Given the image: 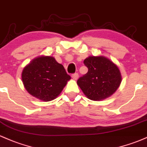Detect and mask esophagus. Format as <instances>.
Segmentation results:
<instances>
[{
  "instance_id": "esophagus-1",
  "label": "esophagus",
  "mask_w": 147,
  "mask_h": 147,
  "mask_svg": "<svg viewBox=\"0 0 147 147\" xmlns=\"http://www.w3.org/2000/svg\"><path fill=\"white\" fill-rule=\"evenodd\" d=\"M72 78L75 80H77V79L79 78V75L77 73H75V74H72Z\"/></svg>"
}]
</instances>
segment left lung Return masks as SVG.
<instances>
[{
  "label": "left lung",
  "instance_id": "1",
  "mask_svg": "<svg viewBox=\"0 0 147 147\" xmlns=\"http://www.w3.org/2000/svg\"><path fill=\"white\" fill-rule=\"evenodd\" d=\"M88 71L77 80V85L88 99L101 101L117 90L122 76L117 65L103 56H90L84 61Z\"/></svg>",
  "mask_w": 147,
  "mask_h": 147
}]
</instances>
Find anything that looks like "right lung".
I'll use <instances>...</instances> for the list:
<instances>
[{"mask_svg":"<svg viewBox=\"0 0 147 147\" xmlns=\"http://www.w3.org/2000/svg\"><path fill=\"white\" fill-rule=\"evenodd\" d=\"M70 78L63 65L50 56L35 58L22 72V81L27 91L44 102L56 98Z\"/></svg>","mask_w":147,"mask_h":147,"instance_id":"1","label":"right lung"}]
</instances>
